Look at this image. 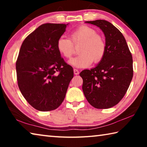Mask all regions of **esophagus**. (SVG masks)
I'll return each instance as SVG.
<instances>
[{
    "instance_id": "obj_1",
    "label": "esophagus",
    "mask_w": 147,
    "mask_h": 147,
    "mask_svg": "<svg viewBox=\"0 0 147 147\" xmlns=\"http://www.w3.org/2000/svg\"><path fill=\"white\" fill-rule=\"evenodd\" d=\"M74 74H75V75H78V74H79V71L77 70V69H74Z\"/></svg>"
}]
</instances>
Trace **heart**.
<instances>
[{
	"label": "heart",
	"instance_id": "heart-1",
	"mask_svg": "<svg viewBox=\"0 0 147 147\" xmlns=\"http://www.w3.org/2000/svg\"><path fill=\"white\" fill-rule=\"evenodd\" d=\"M70 39L61 37L57 41V49L62 56L70 59L74 53V45L81 44L80 54L69 61L71 65L78 68H85L93 63H98L103 59L106 51V41L94 28L88 26H81L71 34Z\"/></svg>",
	"mask_w": 147,
	"mask_h": 147
}]
</instances>
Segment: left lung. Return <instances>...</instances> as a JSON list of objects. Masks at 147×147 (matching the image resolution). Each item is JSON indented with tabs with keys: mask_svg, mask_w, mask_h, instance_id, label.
Wrapping results in <instances>:
<instances>
[{
	"mask_svg": "<svg viewBox=\"0 0 147 147\" xmlns=\"http://www.w3.org/2000/svg\"><path fill=\"white\" fill-rule=\"evenodd\" d=\"M100 28L106 38V51L95 67L80 73L87 100L94 108L107 109L124 97L133 77L132 56L121 32L105 20L86 21Z\"/></svg>",
	"mask_w": 147,
	"mask_h": 147,
	"instance_id": "obj_1",
	"label": "left lung"
}]
</instances>
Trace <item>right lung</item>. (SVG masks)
<instances>
[{
    "instance_id": "add662e5",
    "label": "right lung",
    "mask_w": 147,
    "mask_h": 147,
    "mask_svg": "<svg viewBox=\"0 0 147 147\" xmlns=\"http://www.w3.org/2000/svg\"><path fill=\"white\" fill-rule=\"evenodd\" d=\"M68 24H41L22 43L16 61L17 84L34 108L48 111L63 102L73 69L57 49V41Z\"/></svg>"
}]
</instances>
